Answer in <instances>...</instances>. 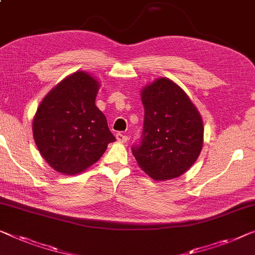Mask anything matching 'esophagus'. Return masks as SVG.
Segmentation results:
<instances>
[{
	"instance_id": "1",
	"label": "esophagus",
	"mask_w": 255,
	"mask_h": 255,
	"mask_svg": "<svg viewBox=\"0 0 255 255\" xmlns=\"http://www.w3.org/2000/svg\"><path fill=\"white\" fill-rule=\"evenodd\" d=\"M117 140H118V142H120V143H127L128 137L126 135H124V134H121V132H119V134H117Z\"/></svg>"
}]
</instances>
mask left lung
<instances>
[{"mask_svg": "<svg viewBox=\"0 0 255 255\" xmlns=\"http://www.w3.org/2000/svg\"><path fill=\"white\" fill-rule=\"evenodd\" d=\"M144 106L142 139L131 147L139 168L155 181L181 176L198 159L204 125L187 93L168 78L140 90Z\"/></svg>", "mask_w": 255, "mask_h": 255, "instance_id": "8db88e82", "label": "left lung"}]
</instances>
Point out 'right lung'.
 Returning a JSON list of instances; mask_svg holds the SVG:
<instances>
[{"label":"right lung","mask_w":255,"mask_h":255,"mask_svg":"<svg viewBox=\"0 0 255 255\" xmlns=\"http://www.w3.org/2000/svg\"><path fill=\"white\" fill-rule=\"evenodd\" d=\"M100 86L91 74L78 71L57 83L41 101L33 119V137L56 172H85L116 140L95 104Z\"/></svg>","instance_id":"right-lung-1"}]
</instances>
